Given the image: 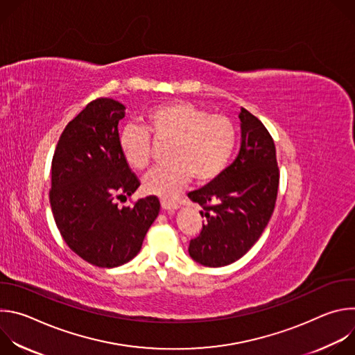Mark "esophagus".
I'll return each instance as SVG.
<instances>
[{"instance_id":"1","label":"esophagus","mask_w":355,"mask_h":355,"mask_svg":"<svg viewBox=\"0 0 355 355\" xmlns=\"http://www.w3.org/2000/svg\"><path fill=\"white\" fill-rule=\"evenodd\" d=\"M162 208L166 211H175V209H178V204L177 202H173L168 199H162Z\"/></svg>"}]
</instances>
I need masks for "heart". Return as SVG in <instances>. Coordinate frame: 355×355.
<instances>
[{
  "label": "heart",
  "mask_w": 355,
  "mask_h": 355,
  "mask_svg": "<svg viewBox=\"0 0 355 355\" xmlns=\"http://www.w3.org/2000/svg\"><path fill=\"white\" fill-rule=\"evenodd\" d=\"M147 128L156 140L170 141V163L150 171L146 192L164 199L175 198L193 177L207 184L227 167L236 146V128L225 115H211L185 101H174L147 112ZM125 162L135 170H146L151 160V137L146 128L129 123L118 137Z\"/></svg>",
  "instance_id": "obj_1"
}]
</instances>
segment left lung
Instances as JSON below:
<instances>
[{"instance_id":"1","label":"left lung","mask_w":355,"mask_h":355,"mask_svg":"<svg viewBox=\"0 0 355 355\" xmlns=\"http://www.w3.org/2000/svg\"><path fill=\"white\" fill-rule=\"evenodd\" d=\"M239 119L241 141L234 162L216 180L188 193L207 218L188 252L205 267H225L241 259L260 239L275 208L279 171L274 140L247 110L241 108Z\"/></svg>"}]
</instances>
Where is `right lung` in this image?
<instances>
[{
    "label": "right lung",
    "instance_id": "right-lung-1",
    "mask_svg": "<svg viewBox=\"0 0 355 355\" xmlns=\"http://www.w3.org/2000/svg\"><path fill=\"white\" fill-rule=\"evenodd\" d=\"M125 110L111 98L92 101L64 128L52 162L49 198L58 229L77 256L101 268L136 257L160 212L153 195L133 207L116 204L140 185L118 143Z\"/></svg>",
    "mask_w": 355,
    "mask_h": 355
}]
</instances>
